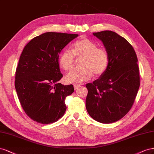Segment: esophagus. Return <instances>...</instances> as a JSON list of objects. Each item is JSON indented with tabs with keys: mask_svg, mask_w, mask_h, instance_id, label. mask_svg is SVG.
<instances>
[{
	"mask_svg": "<svg viewBox=\"0 0 154 154\" xmlns=\"http://www.w3.org/2000/svg\"><path fill=\"white\" fill-rule=\"evenodd\" d=\"M73 86H74V89L75 90H77V89H78L81 86V85H74Z\"/></svg>",
	"mask_w": 154,
	"mask_h": 154,
	"instance_id": "obj_1",
	"label": "esophagus"
}]
</instances>
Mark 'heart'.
Listing matches in <instances>:
<instances>
[{
	"instance_id": "obj_1",
	"label": "heart",
	"mask_w": 154,
	"mask_h": 154,
	"mask_svg": "<svg viewBox=\"0 0 154 154\" xmlns=\"http://www.w3.org/2000/svg\"><path fill=\"white\" fill-rule=\"evenodd\" d=\"M75 57H82L81 68L72 69L65 77L68 83H81L90 79L94 73L95 76L103 74L107 69L109 57L108 51L103 48H97V45L88 38H82L75 42L72 49L65 50L59 58L60 66L65 71L73 67Z\"/></svg>"
}]
</instances>
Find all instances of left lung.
I'll return each mask as SVG.
<instances>
[{"mask_svg":"<svg viewBox=\"0 0 154 154\" xmlns=\"http://www.w3.org/2000/svg\"><path fill=\"white\" fill-rule=\"evenodd\" d=\"M93 34L103 42L109 63L98 79L86 85V108L94 120L108 124L121 119L132 107L140 86L138 60L132 46L116 32Z\"/></svg>","mask_w":154,"mask_h":154,"instance_id":"1","label":"left lung"}]
</instances>
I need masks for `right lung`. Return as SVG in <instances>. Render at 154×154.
I'll use <instances>...</instances> for the list:
<instances>
[{
	"label": "right lung",
	"instance_id": "right-lung-1",
	"mask_svg": "<svg viewBox=\"0 0 154 154\" xmlns=\"http://www.w3.org/2000/svg\"><path fill=\"white\" fill-rule=\"evenodd\" d=\"M77 34L46 32L32 39L20 55L15 72V86L25 113L34 121L51 124L66 109L65 99L73 86L59 83L63 74L59 55Z\"/></svg>",
	"mask_w": 154,
	"mask_h": 154
}]
</instances>
